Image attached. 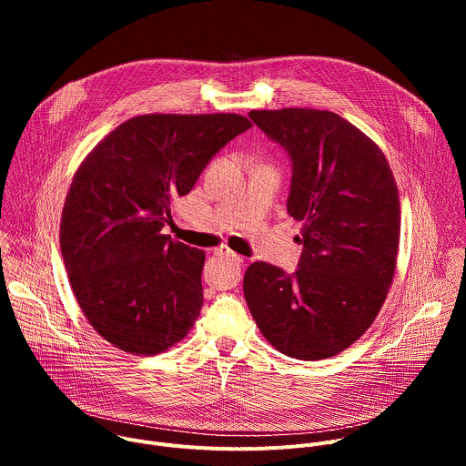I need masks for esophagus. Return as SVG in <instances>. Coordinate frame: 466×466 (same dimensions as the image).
<instances>
[{
    "label": "esophagus",
    "instance_id": "esophagus-1",
    "mask_svg": "<svg viewBox=\"0 0 466 466\" xmlns=\"http://www.w3.org/2000/svg\"><path fill=\"white\" fill-rule=\"evenodd\" d=\"M216 254H218V256H225V258H228V259L236 261L238 265H239V263H243V256L236 254L234 250H230V248H228V247H225V245H223V247H219V248H216Z\"/></svg>",
    "mask_w": 466,
    "mask_h": 466
}]
</instances>
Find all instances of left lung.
Segmentation results:
<instances>
[{"label":"left lung","mask_w":466,"mask_h":466,"mask_svg":"<svg viewBox=\"0 0 466 466\" xmlns=\"http://www.w3.org/2000/svg\"><path fill=\"white\" fill-rule=\"evenodd\" d=\"M248 117L291 160L288 214L302 221L295 273L254 261L243 293L263 338L289 358L343 352L374 322L390 288L400 201L385 155L345 117L315 108Z\"/></svg>","instance_id":"left-lung-1"}]
</instances>
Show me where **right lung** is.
I'll return each instance as SVG.
<instances>
[{"instance_id":"add662e5","label":"right lung","mask_w":466,"mask_h":466,"mask_svg":"<svg viewBox=\"0 0 466 466\" xmlns=\"http://www.w3.org/2000/svg\"><path fill=\"white\" fill-rule=\"evenodd\" d=\"M250 121L239 114H144L103 138L79 166L60 221L76 299L101 338L160 354L203 308L205 252L162 234L171 201Z\"/></svg>"}]
</instances>
